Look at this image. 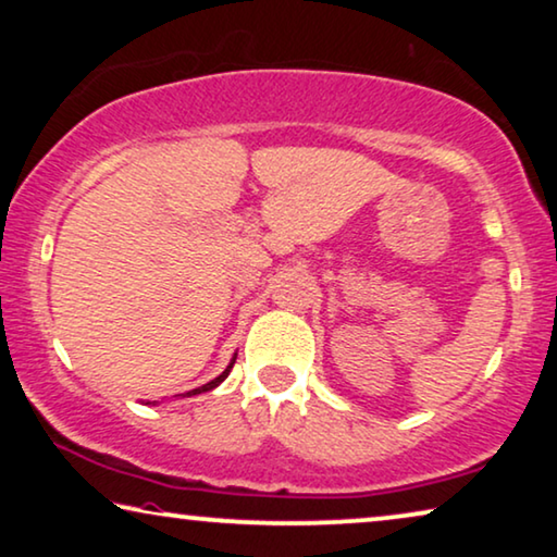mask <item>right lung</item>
I'll list each match as a JSON object with an SVG mask.
<instances>
[{"label": "right lung", "instance_id": "1", "mask_svg": "<svg viewBox=\"0 0 557 557\" xmlns=\"http://www.w3.org/2000/svg\"><path fill=\"white\" fill-rule=\"evenodd\" d=\"M233 364H235V357L231 360V364H227V368L223 370V375H218L215 380H210V383H205L202 387H195V391H189L187 395H197V393H208V391H212V387H218L220 383H223V380L231 375V370H233Z\"/></svg>", "mask_w": 557, "mask_h": 557}]
</instances>
